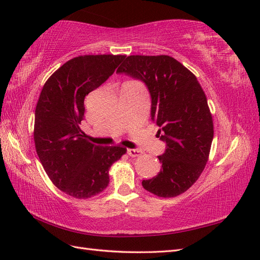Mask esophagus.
Instances as JSON below:
<instances>
[{
    "label": "esophagus",
    "mask_w": 260,
    "mask_h": 260,
    "mask_svg": "<svg viewBox=\"0 0 260 260\" xmlns=\"http://www.w3.org/2000/svg\"><path fill=\"white\" fill-rule=\"evenodd\" d=\"M127 154H128V155L131 156V157H137V156H141L142 155V151H140V150H134V148H128V150H127Z\"/></svg>",
    "instance_id": "esophagus-1"
}]
</instances>
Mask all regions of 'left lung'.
<instances>
[{"mask_svg":"<svg viewBox=\"0 0 260 260\" xmlns=\"http://www.w3.org/2000/svg\"><path fill=\"white\" fill-rule=\"evenodd\" d=\"M145 82L152 97V120L167 150L158 156L159 173L143 180L145 190L161 198L180 196L196 183L208 162L213 120L197 77L170 56H128L118 69Z\"/></svg>","mask_w":260,"mask_h":260,"instance_id":"8db88e82","label":"left lung"}]
</instances>
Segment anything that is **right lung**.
Returning <instances> with one entry per match:
<instances>
[{
	"instance_id": "add662e5",
	"label": "right lung",
	"mask_w": 260,
	"mask_h": 260,
	"mask_svg": "<svg viewBox=\"0 0 260 260\" xmlns=\"http://www.w3.org/2000/svg\"><path fill=\"white\" fill-rule=\"evenodd\" d=\"M121 54L73 58L49 77L36 107V150L49 179L77 199L103 192L109 169L124 155L121 146H97L80 129L85 97L104 84L123 61Z\"/></svg>"
}]
</instances>
